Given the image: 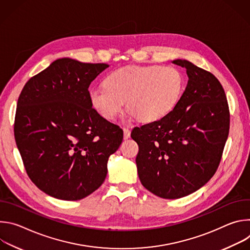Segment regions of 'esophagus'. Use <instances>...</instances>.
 Returning a JSON list of instances; mask_svg holds the SVG:
<instances>
[{"mask_svg":"<svg viewBox=\"0 0 250 250\" xmlns=\"http://www.w3.org/2000/svg\"><path fill=\"white\" fill-rule=\"evenodd\" d=\"M129 136H130V129L124 127V138L127 139V138H129Z\"/></svg>","mask_w":250,"mask_h":250,"instance_id":"1","label":"esophagus"}]
</instances>
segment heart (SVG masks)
Listing matches in <instances>:
<instances>
[{
  "label": "heart",
  "mask_w": 250,
  "mask_h": 250,
  "mask_svg": "<svg viewBox=\"0 0 250 250\" xmlns=\"http://www.w3.org/2000/svg\"><path fill=\"white\" fill-rule=\"evenodd\" d=\"M104 85L89 91L91 105L103 119L114 120L126 101L128 118L153 123L173 111L184 80L177 68L152 64L119 68L105 77Z\"/></svg>",
  "instance_id": "heart-1"
}]
</instances>
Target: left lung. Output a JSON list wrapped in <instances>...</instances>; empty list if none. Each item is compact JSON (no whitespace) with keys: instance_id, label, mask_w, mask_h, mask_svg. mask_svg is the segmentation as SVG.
I'll return each mask as SVG.
<instances>
[{"instance_id":"8db88e82","label":"left lung","mask_w":250,"mask_h":250,"mask_svg":"<svg viewBox=\"0 0 250 250\" xmlns=\"http://www.w3.org/2000/svg\"><path fill=\"white\" fill-rule=\"evenodd\" d=\"M187 87L171 113L134 127L141 184L163 199H179L203 187L216 173L229 130V110L220 81L185 59Z\"/></svg>"}]
</instances>
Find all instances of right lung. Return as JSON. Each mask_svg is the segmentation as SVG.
<instances>
[{
	"instance_id": "obj_1",
	"label": "right lung",
	"mask_w": 250,
	"mask_h": 250,
	"mask_svg": "<svg viewBox=\"0 0 250 250\" xmlns=\"http://www.w3.org/2000/svg\"><path fill=\"white\" fill-rule=\"evenodd\" d=\"M108 67L60 58L31 77L19 97L16 144L30 180L51 197L77 201L96 191L122 144L123 129L89 100L91 82Z\"/></svg>"
}]
</instances>
